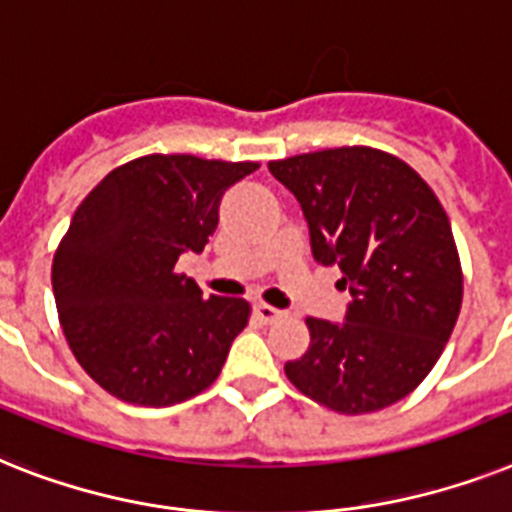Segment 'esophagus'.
Segmentation results:
<instances>
[{"mask_svg":"<svg viewBox=\"0 0 512 512\" xmlns=\"http://www.w3.org/2000/svg\"><path fill=\"white\" fill-rule=\"evenodd\" d=\"M252 310H255V315L263 323H273V321H278L281 315H284L281 310H276L273 305H265V302H255V305H252Z\"/></svg>","mask_w":512,"mask_h":512,"instance_id":"34e87169","label":"esophagus"}]
</instances>
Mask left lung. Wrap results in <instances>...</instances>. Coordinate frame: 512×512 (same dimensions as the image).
I'll return each mask as SVG.
<instances>
[{
  "mask_svg": "<svg viewBox=\"0 0 512 512\" xmlns=\"http://www.w3.org/2000/svg\"><path fill=\"white\" fill-rule=\"evenodd\" d=\"M297 197L315 263L339 265L344 323L307 318L310 347L284 365L310 400L373 413L429 376L458 321L463 273L450 218L397 157L342 147L268 165Z\"/></svg>",
  "mask_w": 512,
  "mask_h": 512,
  "instance_id": "8db88e82",
  "label": "left lung"
}]
</instances>
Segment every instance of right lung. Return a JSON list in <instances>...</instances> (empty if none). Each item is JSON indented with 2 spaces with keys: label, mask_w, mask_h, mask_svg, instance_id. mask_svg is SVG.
Masks as SVG:
<instances>
[{
  "label": "right lung",
  "mask_w": 512,
  "mask_h": 512,
  "mask_svg": "<svg viewBox=\"0 0 512 512\" xmlns=\"http://www.w3.org/2000/svg\"><path fill=\"white\" fill-rule=\"evenodd\" d=\"M257 162L149 155L83 199L54 252L52 292L81 368L123 402L168 407L205 392L249 305L202 297L178 257L202 252L220 199Z\"/></svg>",
  "instance_id": "1"
}]
</instances>
